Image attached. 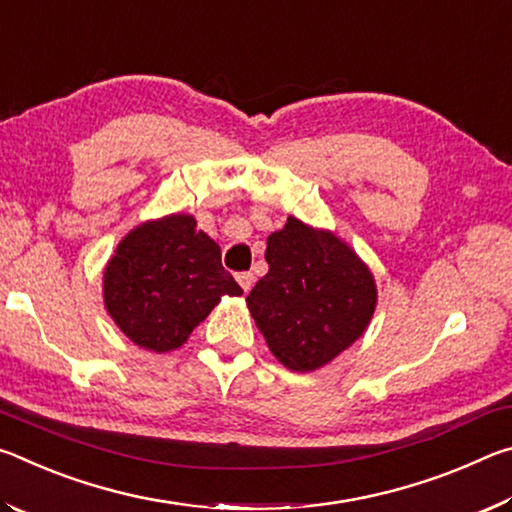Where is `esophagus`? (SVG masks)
Segmentation results:
<instances>
[{"label":"esophagus","instance_id":"1","mask_svg":"<svg viewBox=\"0 0 512 512\" xmlns=\"http://www.w3.org/2000/svg\"><path fill=\"white\" fill-rule=\"evenodd\" d=\"M253 273H237V282H239V287L244 289V293H248L250 291V287H253Z\"/></svg>","mask_w":512,"mask_h":512}]
</instances>
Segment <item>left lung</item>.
<instances>
[{
	"instance_id": "obj_1",
	"label": "left lung",
	"mask_w": 512,
	"mask_h": 512,
	"mask_svg": "<svg viewBox=\"0 0 512 512\" xmlns=\"http://www.w3.org/2000/svg\"><path fill=\"white\" fill-rule=\"evenodd\" d=\"M268 273L248 293V309L275 359L311 372L366 332L377 307L370 268L334 232L289 216L266 239Z\"/></svg>"
}]
</instances>
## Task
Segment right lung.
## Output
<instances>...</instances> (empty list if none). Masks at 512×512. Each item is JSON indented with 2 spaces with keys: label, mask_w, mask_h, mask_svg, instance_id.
<instances>
[{
  "label": "right lung",
  "mask_w": 512,
  "mask_h": 512,
  "mask_svg": "<svg viewBox=\"0 0 512 512\" xmlns=\"http://www.w3.org/2000/svg\"><path fill=\"white\" fill-rule=\"evenodd\" d=\"M241 287L221 264V248L189 214L146 221L119 241L103 271V305L135 345L171 352L223 296Z\"/></svg>",
  "instance_id": "obj_1"
}]
</instances>
